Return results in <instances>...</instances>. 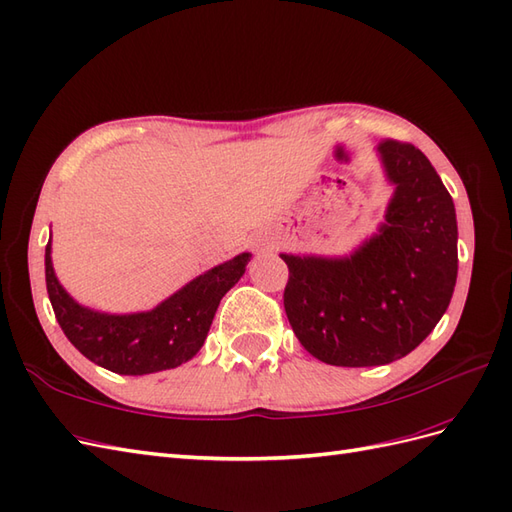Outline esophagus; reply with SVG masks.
Instances as JSON below:
<instances>
[{
	"label": "esophagus",
	"mask_w": 512,
	"mask_h": 512,
	"mask_svg": "<svg viewBox=\"0 0 512 512\" xmlns=\"http://www.w3.org/2000/svg\"><path fill=\"white\" fill-rule=\"evenodd\" d=\"M256 245H260V243H256Z\"/></svg>",
	"instance_id": "34e87169"
}]
</instances>
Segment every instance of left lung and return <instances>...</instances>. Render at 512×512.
Wrapping results in <instances>:
<instances>
[{"label":"left lung","instance_id":"8db88e82","mask_svg":"<svg viewBox=\"0 0 512 512\" xmlns=\"http://www.w3.org/2000/svg\"><path fill=\"white\" fill-rule=\"evenodd\" d=\"M377 153L394 187L379 230L347 256L280 254L288 323L331 366L405 357L435 329L457 284V213L439 174L411 144L385 140Z\"/></svg>","mask_w":512,"mask_h":512}]
</instances>
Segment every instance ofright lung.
<instances>
[{
    "instance_id": "add662e5",
    "label": "right lung",
    "mask_w": 512,
    "mask_h": 512,
    "mask_svg": "<svg viewBox=\"0 0 512 512\" xmlns=\"http://www.w3.org/2000/svg\"><path fill=\"white\" fill-rule=\"evenodd\" d=\"M250 258V252L234 256L193 278L157 308L133 314L96 312L68 295L55 278L51 239L45 247V280L55 319L81 355L118 375H150L181 366L202 349L219 301L243 278Z\"/></svg>"
}]
</instances>
